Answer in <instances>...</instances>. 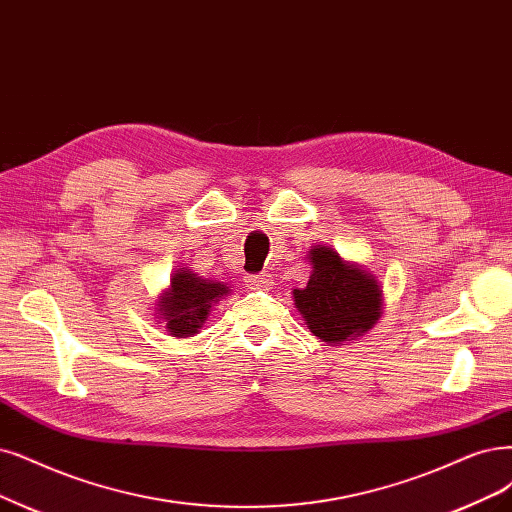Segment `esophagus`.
<instances>
[{"label":"esophagus","mask_w":512,"mask_h":512,"mask_svg":"<svg viewBox=\"0 0 512 512\" xmlns=\"http://www.w3.org/2000/svg\"><path fill=\"white\" fill-rule=\"evenodd\" d=\"M246 282H249L253 289H268V287H272V276L270 274H255V276L246 278Z\"/></svg>","instance_id":"34e87169"}]
</instances>
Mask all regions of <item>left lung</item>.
<instances>
[{"instance_id": "left-lung-1", "label": "left lung", "mask_w": 512, "mask_h": 512, "mask_svg": "<svg viewBox=\"0 0 512 512\" xmlns=\"http://www.w3.org/2000/svg\"><path fill=\"white\" fill-rule=\"evenodd\" d=\"M312 276L306 289H295V306L308 329L335 346L361 337L382 316V289L358 263L339 257L331 246L310 249Z\"/></svg>"}]
</instances>
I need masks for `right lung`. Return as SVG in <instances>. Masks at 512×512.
<instances>
[{"instance_id": "right-lung-1", "label": "right lung", "mask_w": 512, "mask_h": 512, "mask_svg": "<svg viewBox=\"0 0 512 512\" xmlns=\"http://www.w3.org/2000/svg\"><path fill=\"white\" fill-rule=\"evenodd\" d=\"M232 289L223 282L206 280L187 268L170 278V287L158 299V318L173 337H192L198 333L208 312Z\"/></svg>"}]
</instances>
